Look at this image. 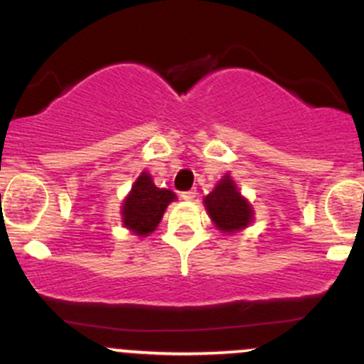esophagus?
<instances>
[{"label": "esophagus", "mask_w": 364, "mask_h": 364, "mask_svg": "<svg viewBox=\"0 0 364 364\" xmlns=\"http://www.w3.org/2000/svg\"><path fill=\"white\" fill-rule=\"evenodd\" d=\"M196 196H197L196 190H188V192L181 193V199L183 200H193V199H196Z\"/></svg>", "instance_id": "obj_1"}]
</instances>
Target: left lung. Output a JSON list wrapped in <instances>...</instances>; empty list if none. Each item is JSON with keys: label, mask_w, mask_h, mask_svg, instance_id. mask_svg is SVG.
<instances>
[{"label": "left lung", "mask_w": 364, "mask_h": 364, "mask_svg": "<svg viewBox=\"0 0 364 364\" xmlns=\"http://www.w3.org/2000/svg\"><path fill=\"white\" fill-rule=\"evenodd\" d=\"M204 204L213 222L223 232L245 229L252 222L250 204L241 197L229 176H225L215 190L205 196Z\"/></svg>", "instance_id": "1"}]
</instances>
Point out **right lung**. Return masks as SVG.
Listing matches in <instances>:
<instances>
[{"label": "right lung", "mask_w": 364, "mask_h": 364, "mask_svg": "<svg viewBox=\"0 0 364 364\" xmlns=\"http://www.w3.org/2000/svg\"><path fill=\"white\" fill-rule=\"evenodd\" d=\"M174 197L171 190L155 186L151 176L142 172L123 203L124 227L134 230L137 236L153 232L164 216L165 208Z\"/></svg>", "instance_id": "right-lung-1"}]
</instances>
